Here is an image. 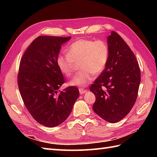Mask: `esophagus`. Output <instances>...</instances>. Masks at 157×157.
I'll list each match as a JSON object with an SVG mask.
<instances>
[{
  "mask_svg": "<svg viewBox=\"0 0 157 157\" xmlns=\"http://www.w3.org/2000/svg\"><path fill=\"white\" fill-rule=\"evenodd\" d=\"M79 94H84V93L87 92V90H85L84 88H79Z\"/></svg>",
  "mask_w": 157,
  "mask_h": 157,
  "instance_id": "1",
  "label": "esophagus"
}]
</instances>
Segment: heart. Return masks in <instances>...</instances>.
<instances>
[{
	"mask_svg": "<svg viewBox=\"0 0 157 157\" xmlns=\"http://www.w3.org/2000/svg\"><path fill=\"white\" fill-rule=\"evenodd\" d=\"M67 54H59L56 65L63 75L67 78L73 75L75 63H79L82 71L70 83L72 86H86L90 83L94 75L101 73L107 64L109 50L102 40L78 39L73 42L66 49Z\"/></svg>",
	"mask_w": 157,
	"mask_h": 157,
	"instance_id": "heart-1",
	"label": "heart"
}]
</instances>
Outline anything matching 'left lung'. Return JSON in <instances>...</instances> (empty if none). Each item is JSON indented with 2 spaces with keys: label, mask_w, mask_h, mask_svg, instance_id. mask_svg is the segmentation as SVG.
I'll use <instances>...</instances> for the list:
<instances>
[{
  "label": "left lung",
  "mask_w": 157,
  "mask_h": 157,
  "mask_svg": "<svg viewBox=\"0 0 157 157\" xmlns=\"http://www.w3.org/2000/svg\"><path fill=\"white\" fill-rule=\"evenodd\" d=\"M108 45L107 64L90 90L96 96L93 111L106 121L116 123L124 118L134 106L141 73L134 52L117 33L111 32Z\"/></svg>",
  "instance_id": "obj_1"
}]
</instances>
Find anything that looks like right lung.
Returning <instances> with one entry per match:
<instances>
[{
	"mask_svg": "<svg viewBox=\"0 0 157 157\" xmlns=\"http://www.w3.org/2000/svg\"><path fill=\"white\" fill-rule=\"evenodd\" d=\"M71 36H41L26 49L21 59L17 84L23 103L36 121L48 128L68 117L79 96L75 86L60 92L65 80L56 65L61 45Z\"/></svg>",
	"mask_w": 157,
	"mask_h": 157,
	"instance_id": "1",
	"label": "right lung"
}]
</instances>
